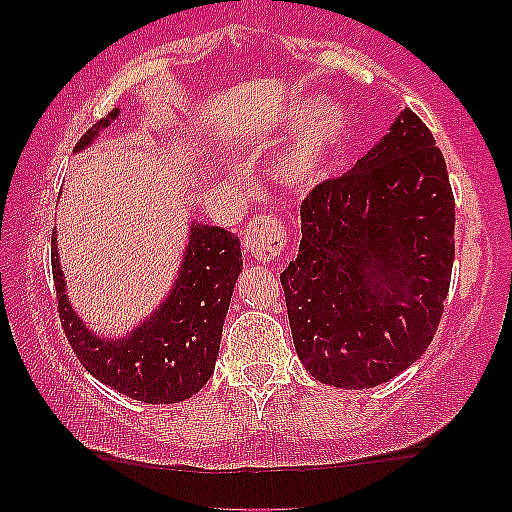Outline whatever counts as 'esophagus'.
I'll return each mask as SVG.
<instances>
[{
	"label": "esophagus",
	"instance_id": "esophagus-1",
	"mask_svg": "<svg viewBox=\"0 0 512 512\" xmlns=\"http://www.w3.org/2000/svg\"><path fill=\"white\" fill-rule=\"evenodd\" d=\"M243 248L248 255H255L262 262L276 260L286 248V231L281 221L269 214L255 216L243 231Z\"/></svg>",
	"mask_w": 512,
	"mask_h": 512
}]
</instances>
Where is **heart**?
I'll return each mask as SVG.
<instances>
[{
  "mask_svg": "<svg viewBox=\"0 0 512 512\" xmlns=\"http://www.w3.org/2000/svg\"><path fill=\"white\" fill-rule=\"evenodd\" d=\"M354 132V115L344 103H322L305 120L296 139L276 161V180L293 190L320 185L342 158Z\"/></svg>",
  "mask_w": 512,
  "mask_h": 512,
  "instance_id": "b5f03b06",
  "label": "heart"
}]
</instances>
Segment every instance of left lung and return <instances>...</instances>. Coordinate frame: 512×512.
I'll return each instance as SVG.
<instances>
[{
	"mask_svg": "<svg viewBox=\"0 0 512 512\" xmlns=\"http://www.w3.org/2000/svg\"><path fill=\"white\" fill-rule=\"evenodd\" d=\"M301 248L281 272L298 358L325 385L366 390L431 344L455 260L445 158L404 108L349 173L301 204Z\"/></svg>",
	"mask_w": 512,
	"mask_h": 512,
	"instance_id": "obj_1",
	"label": "left lung"
}]
</instances>
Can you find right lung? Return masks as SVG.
Here are the masks:
<instances>
[{
  "label": "right lung",
  "mask_w": 512,
  "mask_h": 512,
  "mask_svg": "<svg viewBox=\"0 0 512 512\" xmlns=\"http://www.w3.org/2000/svg\"><path fill=\"white\" fill-rule=\"evenodd\" d=\"M120 108L98 120L74 151L86 149ZM57 233V231H55ZM52 233V279L60 320L76 358L93 378L146 404H175L207 385L216 366L233 286L243 272L236 233L192 221L178 279L154 315L120 339H103L79 320L67 298L57 238Z\"/></svg>",
  "instance_id": "add662e5"
}]
</instances>
